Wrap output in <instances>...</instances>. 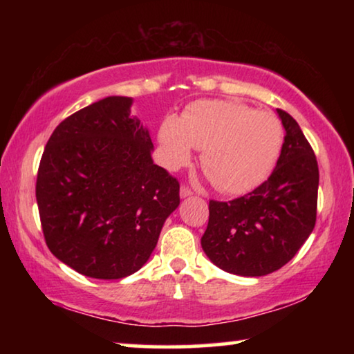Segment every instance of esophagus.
Wrapping results in <instances>:
<instances>
[{
	"label": "esophagus",
	"mask_w": 354,
	"mask_h": 354,
	"mask_svg": "<svg viewBox=\"0 0 354 354\" xmlns=\"http://www.w3.org/2000/svg\"><path fill=\"white\" fill-rule=\"evenodd\" d=\"M194 192H192L187 185H183L181 190H179V195H181V198H187V196H190Z\"/></svg>",
	"instance_id": "1"
}]
</instances>
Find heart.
<instances>
[{
	"mask_svg": "<svg viewBox=\"0 0 354 354\" xmlns=\"http://www.w3.org/2000/svg\"><path fill=\"white\" fill-rule=\"evenodd\" d=\"M164 164L176 170L203 149L201 165L223 194L241 195L257 187L277 162L283 127L268 112L236 101L206 100L181 118L167 117L159 128Z\"/></svg>",
	"mask_w": 354,
	"mask_h": 354,
	"instance_id": "obj_1",
	"label": "heart"
}]
</instances>
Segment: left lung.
<instances>
[{"mask_svg":"<svg viewBox=\"0 0 354 354\" xmlns=\"http://www.w3.org/2000/svg\"><path fill=\"white\" fill-rule=\"evenodd\" d=\"M277 112L286 136L270 178L241 198L209 201L201 247L218 268L239 277L279 270L315 226L319 165L314 149L293 117Z\"/></svg>","mask_w":354,"mask_h":354,"instance_id":"8db88e82","label":"left lung"}]
</instances>
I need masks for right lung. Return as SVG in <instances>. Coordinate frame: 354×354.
<instances>
[{
  "mask_svg": "<svg viewBox=\"0 0 354 354\" xmlns=\"http://www.w3.org/2000/svg\"><path fill=\"white\" fill-rule=\"evenodd\" d=\"M133 98L107 97L59 123L40 159L37 198L45 242L84 277L140 270L179 206V183L151 159Z\"/></svg>",
  "mask_w": 354,
  "mask_h": 354,
  "instance_id": "1",
  "label": "right lung"
}]
</instances>
